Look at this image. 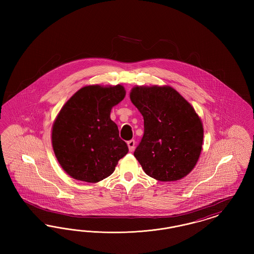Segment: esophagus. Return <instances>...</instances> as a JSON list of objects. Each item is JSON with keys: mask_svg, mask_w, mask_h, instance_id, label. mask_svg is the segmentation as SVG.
Wrapping results in <instances>:
<instances>
[{"mask_svg": "<svg viewBox=\"0 0 254 254\" xmlns=\"http://www.w3.org/2000/svg\"><path fill=\"white\" fill-rule=\"evenodd\" d=\"M127 146H128L129 151H133L134 148H135V141H134V140L128 141V142H127Z\"/></svg>", "mask_w": 254, "mask_h": 254, "instance_id": "esophagus-1", "label": "esophagus"}]
</instances>
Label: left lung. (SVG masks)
<instances>
[{
	"mask_svg": "<svg viewBox=\"0 0 254 254\" xmlns=\"http://www.w3.org/2000/svg\"><path fill=\"white\" fill-rule=\"evenodd\" d=\"M129 97L144 117V136L134 151L144 171L158 181L186 177L199 160L204 139L193 107L169 85H135Z\"/></svg>",
	"mask_w": 254,
	"mask_h": 254,
	"instance_id": "8db88e82",
	"label": "left lung"
}]
</instances>
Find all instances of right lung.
Wrapping results in <instances>:
<instances>
[{
  "label": "right lung",
  "instance_id": "add662e5",
  "mask_svg": "<svg viewBox=\"0 0 254 254\" xmlns=\"http://www.w3.org/2000/svg\"><path fill=\"white\" fill-rule=\"evenodd\" d=\"M126 96L122 85H85L63 106L52 126L53 151L62 169L78 181L109 177L128 152L110 111Z\"/></svg>",
  "mask_w": 254,
  "mask_h": 254
}]
</instances>
